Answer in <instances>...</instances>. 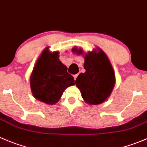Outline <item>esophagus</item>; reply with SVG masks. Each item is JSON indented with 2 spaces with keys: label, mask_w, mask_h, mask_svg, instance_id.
I'll return each instance as SVG.
<instances>
[{
  "label": "esophagus",
  "mask_w": 147,
  "mask_h": 147,
  "mask_svg": "<svg viewBox=\"0 0 147 147\" xmlns=\"http://www.w3.org/2000/svg\"><path fill=\"white\" fill-rule=\"evenodd\" d=\"M78 74H77V75H74V80H76V79H77V78H78Z\"/></svg>",
  "instance_id": "obj_1"
}]
</instances>
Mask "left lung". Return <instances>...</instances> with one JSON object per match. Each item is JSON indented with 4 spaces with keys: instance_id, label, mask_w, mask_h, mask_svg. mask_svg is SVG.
Listing matches in <instances>:
<instances>
[{
    "instance_id": "left-lung-1",
    "label": "left lung",
    "mask_w": 147,
    "mask_h": 147,
    "mask_svg": "<svg viewBox=\"0 0 147 147\" xmlns=\"http://www.w3.org/2000/svg\"><path fill=\"white\" fill-rule=\"evenodd\" d=\"M73 53L84 57V69L75 80L85 102L98 105L105 102L111 95L115 85L113 67L106 53L97 47L84 55L83 49L74 47Z\"/></svg>"
}]
</instances>
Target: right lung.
Returning <instances> with one entry per match:
<instances>
[{
  "mask_svg": "<svg viewBox=\"0 0 147 147\" xmlns=\"http://www.w3.org/2000/svg\"><path fill=\"white\" fill-rule=\"evenodd\" d=\"M59 52H51L49 47L43 49L30 75V88L38 101L53 105L59 101L64 90L75 85V80L61 63Z\"/></svg>",
  "mask_w": 147,
  "mask_h": 147,
  "instance_id": "obj_1",
  "label": "right lung"
}]
</instances>
